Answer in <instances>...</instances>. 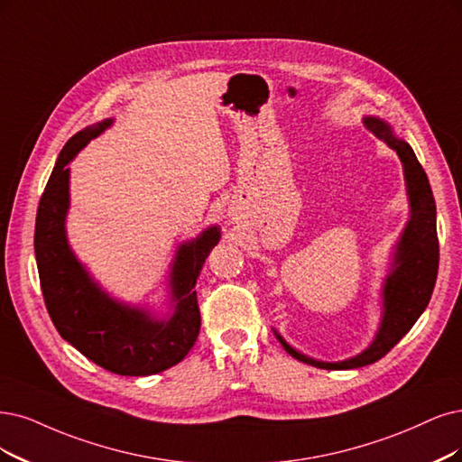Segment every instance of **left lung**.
I'll return each instance as SVG.
<instances>
[{
  "instance_id": "left-lung-1",
  "label": "left lung",
  "mask_w": 462,
  "mask_h": 462,
  "mask_svg": "<svg viewBox=\"0 0 462 462\" xmlns=\"http://www.w3.org/2000/svg\"><path fill=\"white\" fill-rule=\"evenodd\" d=\"M364 124L392 150L398 152L403 163L409 203H411V220L407 222L402 242L398 244L394 270L384 283V316L381 329L365 352L337 364L316 362L289 346L276 333L287 354L319 369H354L379 362L415 326V321L430 302L438 278L439 244L436 232V201L429 177L419 163L413 148L405 141L396 139L390 125H386L383 119L365 117Z\"/></svg>"
}]
</instances>
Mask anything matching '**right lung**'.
<instances>
[{
  "label": "right lung",
  "mask_w": 462,
  "mask_h": 462,
  "mask_svg": "<svg viewBox=\"0 0 462 462\" xmlns=\"http://www.w3.org/2000/svg\"><path fill=\"white\" fill-rule=\"evenodd\" d=\"M110 124L112 119H105L85 127L64 144L40 199L33 249L47 312L60 337L106 371L146 377L177 365L194 346L201 326L194 287L220 232L213 226L177 251L171 272L175 312L169 319H152L102 293L66 242V165Z\"/></svg>",
  "instance_id": "add662e5"
}]
</instances>
